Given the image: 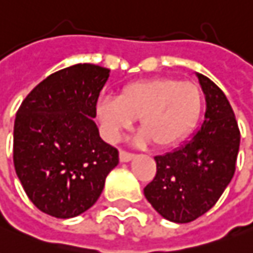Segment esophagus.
<instances>
[{"mask_svg":"<svg viewBox=\"0 0 253 253\" xmlns=\"http://www.w3.org/2000/svg\"><path fill=\"white\" fill-rule=\"evenodd\" d=\"M133 157H135V154L128 153V151H125V150H121V151H120V161H121V163H128V161H130Z\"/></svg>","mask_w":253,"mask_h":253,"instance_id":"esophagus-1","label":"esophagus"}]
</instances>
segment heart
Instances as JSON below:
<instances>
[{"instance_id": "b5f03b06", "label": "heart", "mask_w": 253, "mask_h": 253, "mask_svg": "<svg viewBox=\"0 0 253 253\" xmlns=\"http://www.w3.org/2000/svg\"><path fill=\"white\" fill-rule=\"evenodd\" d=\"M200 88L176 78H154L125 85L116 99L97 103V118L109 139L116 140L140 118L139 129L157 147H169L193 129L201 113Z\"/></svg>"}]
</instances>
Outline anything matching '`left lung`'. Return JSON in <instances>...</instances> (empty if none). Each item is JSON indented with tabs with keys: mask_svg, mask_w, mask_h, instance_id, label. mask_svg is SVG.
<instances>
[{
	"mask_svg": "<svg viewBox=\"0 0 253 253\" xmlns=\"http://www.w3.org/2000/svg\"><path fill=\"white\" fill-rule=\"evenodd\" d=\"M207 110L201 128L187 143L154 157L157 173L144 187L153 208L175 223L196 220L217 203L236 170L240 129L223 90L203 74Z\"/></svg>",
	"mask_w": 253,
	"mask_h": 253,
	"instance_id": "1",
	"label": "left lung"
}]
</instances>
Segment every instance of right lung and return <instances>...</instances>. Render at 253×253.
<instances>
[{
  "label": "right lung",
  "mask_w": 253,
  "mask_h": 253,
  "mask_svg": "<svg viewBox=\"0 0 253 253\" xmlns=\"http://www.w3.org/2000/svg\"><path fill=\"white\" fill-rule=\"evenodd\" d=\"M110 70L74 64L26 96L13 128V164L30 201L43 213L69 219L100 197L118 150L102 140L93 118Z\"/></svg>",
  "instance_id": "obj_1"
}]
</instances>
